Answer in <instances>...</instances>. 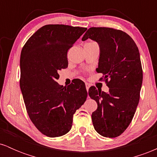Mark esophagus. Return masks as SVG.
Listing matches in <instances>:
<instances>
[{
  "label": "esophagus",
  "mask_w": 157,
  "mask_h": 157,
  "mask_svg": "<svg viewBox=\"0 0 157 157\" xmlns=\"http://www.w3.org/2000/svg\"><path fill=\"white\" fill-rule=\"evenodd\" d=\"M89 87H90V85L86 82V90H87V91H89Z\"/></svg>",
  "instance_id": "obj_1"
}]
</instances>
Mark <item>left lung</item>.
Returning <instances> with one entry per match:
<instances>
[{
  "instance_id": "8db88e82",
  "label": "left lung",
  "mask_w": 157,
  "mask_h": 157,
  "mask_svg": "<svg viewBox=\"0 0 157 157\" xmlns=\"http://www.w3.org/2000/svg\"><path fill=\"white\" fill-rule=\"evenodd\" d=\"M91 39L100 48L98 68L109 92L91 86L89 97L97 103L91 114L93 125L102 136L121 135L132 121L140 97L142 68L137 46L122 30L109 27H91L82 40Z\"/></svg>"
}]
</instances>
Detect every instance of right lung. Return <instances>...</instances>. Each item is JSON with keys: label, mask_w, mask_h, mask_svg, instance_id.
Returning a JSON list of instances; mask_svg holds the SVG:
<instances>
[{"label": "right lung", "mask_w": 157, "mask_h": 157, "mask_svg": "<svg viewBox=\"0 0 157 157\" xmlns=\"http://www.w3.org/2000/svg\"><path fill=\"white\" fill-rule=\"evenodd\" d=\"M87 29L48 24L29 38L21 54L20 86L32 123L49 137L71 130L73 115L88 93L82 81L60 86L58 71L68 67L67 52Z\"/></svg>", "instance_id": "obj_1"}]
</instances>
